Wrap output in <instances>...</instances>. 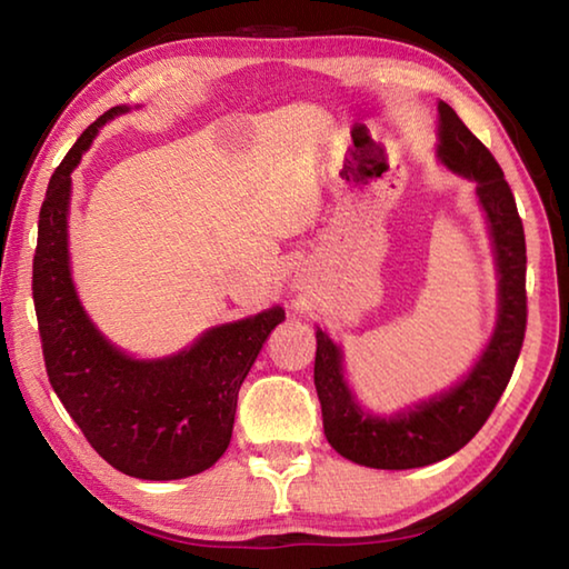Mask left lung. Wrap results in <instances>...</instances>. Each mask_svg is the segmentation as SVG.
<instances>
[{"label": "left lung", "instance_id": "left-lung-1", "mask_svg": "<svg viewBox=\"0 0 569 569\" xmlns=\"http://www.w3.org/2000/svg\"><path fill=\"white\" fill-rule=\"evenodd\" d=\"M439 158L477 182L479 203L492 228L499 266V321L492 341L469 377L441 397L399 417L363 413L346 389L341 353L316 331L313 383L319 391L323 435L341 457L373 469H413L455 455L495 411L527 331V246L512 188L492 152L469 132L447 102H439Z\"/></svg>", "mask_w": 569, "mask_h": 569}]
</instances>
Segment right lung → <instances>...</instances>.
Here are the masks:
<instances>
[{"mask_svg":"<svg viewBox=\"0 0 569 569\" xmlns=\"http://www.w3.org/2000/svg\"><path fill=\"white\" fill-rule=\"evenodd\" d=\"M124 108L100 114L77 138L47 186L32 261L37 326L47 377L90 447L128 477L182 479L223 457L240 383L286 313L276 306L218 326L162 361H134L102 339L70 278L67 206L72 170L100 124Z\"/></svg>","mask_w":569,"mask_h":569,"instance_id":"right-lung-1","label":"right lung"}]
</instances>
